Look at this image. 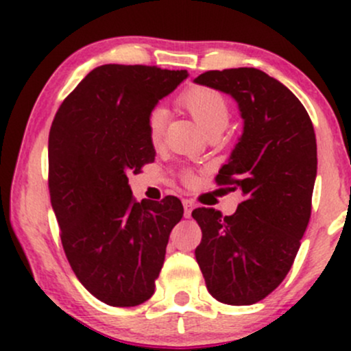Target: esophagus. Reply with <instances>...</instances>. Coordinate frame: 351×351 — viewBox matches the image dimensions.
<instances>
[{"mask_svg":"<svg viewBox=\"0 0 351 351\" xmlns=\"http://www.w3.org/2000/svg\"><path fill=\"white\" fill-rule=\"evenodd\" d=\"M183 208H184V217L191 216L193 208H195V203L191 199H183Z\"/></svg>","mask_w":351,"mask_h":351,"instance_id":"esophagus-1","label":"esophagus"}]
</instances>
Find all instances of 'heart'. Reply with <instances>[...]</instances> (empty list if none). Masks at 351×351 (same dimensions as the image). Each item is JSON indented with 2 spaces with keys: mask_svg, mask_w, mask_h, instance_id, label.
I'll list each match as a JSON object with an SVG mask.
<instances>
[{
  "mask_svg": "<svg viewBox=\"0 0 351 351\" xmlns=\"http://www.w3.org/2000/svg\"><path fill=\"white\" fill-rule=\"evenodd\" d=\"M180 104L189 112V115L198 122L206 134H221L228 127L229 104L221 92L209 87H191L184 94H181ZM165 112L162 108H155L148 117V138L153 145H158L163 135ZM184 180H191V175L184 176Z\"/></svg>",
  "mask_w": 351,
  "mask_h": 351,
  "instance_id": "obj_1",
  "label": "heart"
}]
</instances>
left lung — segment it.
Instances as JSON below:
<instances>
[{
	"instance_id": "left-lung-1",
	"label": "left lung",
	"mask_w": 351,
	"mask_h": 351,
	"mask_svg": "<svg viewBox=\"0 0 351 351\" xmlns=\"http://www.w3.org/2000/svg\"><path fill=\"white\" fill-rule=\"evenodd\" d=\"M195 82L231 95L244 120L216 176L244 201L231 216L193 211L203 231L195 256L216 300L251 305L279 287L299 252L317 176L315 132L300 100L263 71H208Z\"/></svg>"
}]
</instances>
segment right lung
<instances>
[{
    "instance_id": "obj_1",
    "label": "right lung",
    "mask_w": 351,
    "mask_h": 351,
    "mask_svg": "<svg viewBox=\"0 0 351 351\" xmlns=\"http://www.w3.org/2000/svg\"><path fill=\"white\" fill-rule=\"evenodd\" d=\"M186 77V71L106 64L80 80L52 122L49 193L60 241L80 284L104 304L150 299L183 217L175 196L136 203L128 176L155 160L148 117Z\"/></svg>"
}]
</instances>
